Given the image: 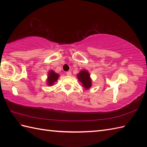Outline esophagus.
<instances>
[{"instance_id": "1", "label": "esophagus", "mask_w": 147, "mask_h": 147, "mask_svg": "<svg viewBox=\"0 0 147 147\" xmlns=\"http://www.w3.org/2000/svg\"><path fill=\"white\" fill-rule=\"evenodd\" d=\"M65 74H66V75H67V76H71V71H68L66 72V73H65Z\"/></svg>"}]
</instances>
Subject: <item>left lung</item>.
Masks as SVG:
<instances>
[{"label":"left lung","instance_id":"left-lung-1","mask_svg":"<svg viewBox=\"0 0 147 147\" xmlns=\"http://www.w3.org/2000/svg\"><path fill=\"white\" fill-rule=\"evenodd\" d=\"M78 78L80 82H82L83 86L85 88L88 89L92 86V81L90 78V74L88 71L85 70H83L78 74Z\"/></svg>","mask_w":147,"mask_h":147}]
</instances>
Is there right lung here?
Returning a JSON list of instances; mask_svg holds the SVG:
<instances>
[{"label": "right lung", "mask_w": 147, "mask_h": 147, "mask_svg": "<svg viewBox=\"0 0 147 147\" xmlns=\"http://www.w3.org/2000/svg\"><path fill=\"white\" fill-rule=\"evenodd\" d=\"M59 78V74L55 73V72L53 71H50L49 73V77H48V80H47V85L51 86Z\"/></svg>", "instance_id": "1"}]
</instances>
